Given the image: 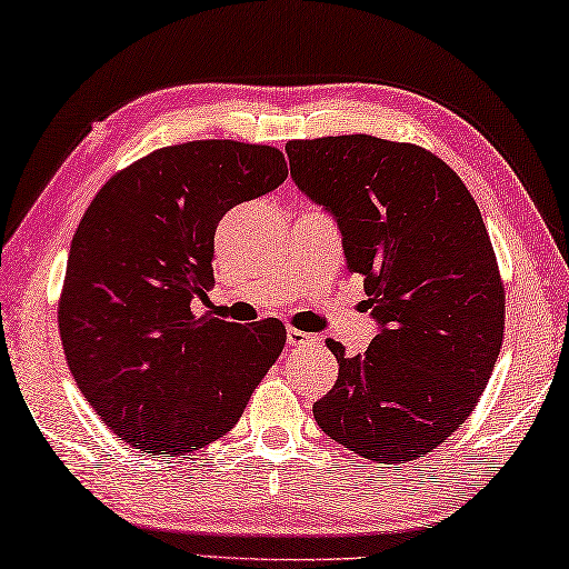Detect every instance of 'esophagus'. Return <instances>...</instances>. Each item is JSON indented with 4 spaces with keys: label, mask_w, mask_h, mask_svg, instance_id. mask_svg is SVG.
<instances>
[{
    "label": "esophagus",
    "mask_w": 569,
    "mask_h": 569,
    "mask_svg": "<svg viewBox=\"0 0 569 569\" xmlns=\"http://www.w3.org/2000/svg\"><path fill=\"white\" fill-rule=\"evenodd\" d=\"M311 338H313V336L306 333V330H298V328H288V330H286L288 346H301V343H308V340H311Z\"/></svg>",
    "instance_id": "1"
}]
</instances>
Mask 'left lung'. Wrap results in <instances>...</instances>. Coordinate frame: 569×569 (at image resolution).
<instances>
[{
  "label": "left lung",
  "instance_id": "1",
  "mask_svg": "<svg viewBox=\"0 0 569 569\" xmlns=\"http://www.w3.org/2000/svg\"><path fill=\"white\" fill-rule=\"evenodd\" d=\"M286 153L298 189L336 219L380 328L358 356L326 340L338 380L316 422L368 460L428 456L468 420L502 346L505 288L478 203L416 143L350 133Z\"/></svg>",
  "mask_w": 569,
  "mask_h": 569
}]
</instances>
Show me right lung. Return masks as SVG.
I'll use <instances>...</instances> for the list:
<instances>
[{
    "label": "right lung",
    "mask_w": 569,
    "mask_h": 569,
    "mask_svg": "<svg viewBox=\"0 0 569 569\" xmlns=\"http://www.w3.org/2000/svg\"><path fill=\"white\" fill-rule=\"evenodd\" d=\"M288 177L283 153L186 141L101 186L71 239L59 333L71 376L109 430L173 458L223 438L286 346L278 318L251 326L191 303L213 286V236L236 203Z\"/></svg>",
    "instance_id": "1"
}]
</instances>
